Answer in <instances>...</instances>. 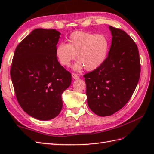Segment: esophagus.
<instances>
[{"label":"esophagus","mask_w":154,"mask_h":154,"mask_svg":"<svg viewBox=\"0 0 154 154\" xmlns=\"http://www.w3.org/2000/svg\"><path fill=\"white\" fill-rule=\"evenodd\" d=\"M72 77H73L74 79H79V77L78 76L77 74H75V73L72 74Z\"/></svg>","instance_id":"1"}]
</instances>
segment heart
Listing matches in <instances>:
<instances>
[{
	"label": "heart",
	"mask_w": 154,
	"mask_h": 154,
	"mask_svg": "<svg viewBox=\"0 0 154 154\" xmlns=\"http://www.w3.org/2000/svg\"><path fill=\"white\" fill-rule=\"evenodd\" d=\"M110 48V42L106 35L77 31L69 35L68 44L57 45L55 55L61 65L69 67L77 55L78 61L73 65L74 69L79 71L85 67L92 71L106 61Z\"/></svg>",
	"instance_id": "obj_1"
}]
</instances>
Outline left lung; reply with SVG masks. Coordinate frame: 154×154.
<instances>
[{"label":"left lung","instance_id":"8db88e82","mask_svg":"<svg viewBox=\"0 0 154 154\" xmlns=\"http://www.w3.org/2000/svg\"><path fill=\"white\" fill-rule=\"evenodd\" d=\"M112 43L106 61L84 75L87 104L100 116L112 115L128 102L138 85L140 61L138 47L126 32L110 26Z\"/></svg>","mask_w":154,"mask_h":154}]
</instances>
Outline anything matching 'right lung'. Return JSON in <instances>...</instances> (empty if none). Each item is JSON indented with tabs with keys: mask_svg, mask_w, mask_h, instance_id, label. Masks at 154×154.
Here are the masks:
<instances>
[{
	"mask_svg": "<svg viewBox=\"0 0 154 154\" xmlns=\"http://www.w3.org/2000/svg\"><path fill=\"white\" fill-rule=\"evenodd\" d=\"M60 35L55 29H35L18 45L12 59L11 77L16 99L24 112L40 120L60 113L61 94L71 83V74L55 55Z\"/></svg>",
	"mask_w": 154,
	"mask_h": 154,
	"instance_id": "1",
	"label": "right lung"
}]
</instances>
